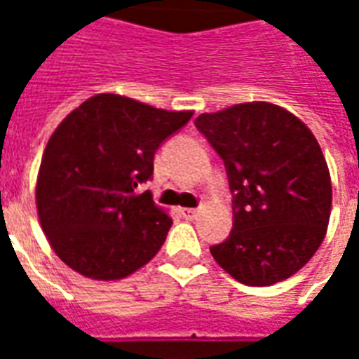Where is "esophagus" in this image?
Returning a JSON list of instances; mask_svg holds the SVG:
<instances>
[{"instance_id":"1","label":"esophagus","mask_w":359,"mask_h":359,"mask_svg":"<svg viewBox=\"0 0 359 359\" xmlns=\"http://www.w3.org/2000/svg\"><path fill=\"white\" fill-rule=\"evenodd\" d=\"M180 215L190 221V219H194L196 215H198V210H194V208H182V210H180Z\"/></svg>"}]
</instances>
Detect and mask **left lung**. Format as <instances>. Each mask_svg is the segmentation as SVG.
Returning a JSON list of instances; mask_svg holds the SVG:
<instances>
[{
    "label": "left lung",
    "mask_w": 359,
    "mask_h": 359,
    "mask_svg": "<svg viewBox=\"0 0 359 359\" xmlns=\"http://www.w3.org/2000/svg\"><path fill=\"white\" fill-rule=\"evenodd\" d=\"M194 125L223 159L233 194V231L211 256L242 285L292 277L321 246L331 215V177L316 136L267 102L202 113Z\"/></svg>",
    "instance_id": "8db88e82"
}]
</instances>
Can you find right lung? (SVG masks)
<instances>
[{
  "instance_id": "right-lung-1",
  "label": "right lung",
  "mask_w": 359,
  "mask_h": 359,
  "mask_svg": "<svg viewBox=\"0 0 359 359\" xmlns=\"http://www.w3.org/2000/svg\"><path fill=\"white\" fill-rule=\"evenodd\" d=\"M192 111H165L125 95L97 94L51 134L36 184L42 231L71 269L115 280L146 265L172 219L151 192L154 157Z\"/></svg>"
}]
</instances>
